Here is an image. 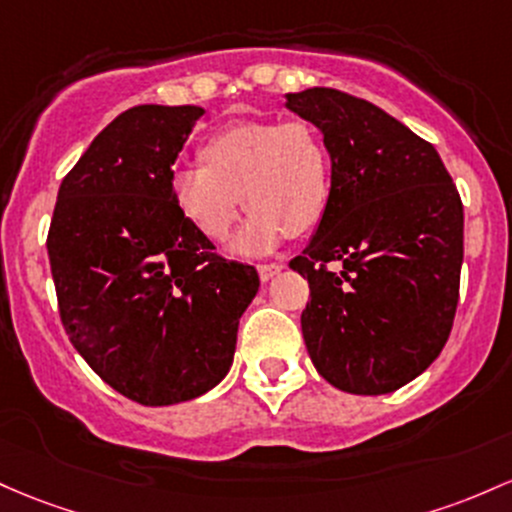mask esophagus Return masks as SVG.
<instances>
[{
  "label": "esophagus",
  "mask_w": 512,
  "mask_h": 512,
  "mask_svg": "<svg viewBox=\"0 0 512 512\" xmlns=\"http://www.w3.org/2000/svg\"><path fill=\"white\" fill-rule=\"evenodd\" d=\"M284 265H279V262H269V265H257V272H260V279L262 282H269L272 277H277L279 272H282Z\"/></svg>",
  "instance_id": "34e87169"
}]
</instances>
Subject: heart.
Masks as SVG:
<instances>
[{"instance_id": "heart-1", "label": "heart", "mask_w": 512, "mask_h": 512, "mask_svg": "<svg viewBox=\"0 0 512 512\" xmlns=\"http://www.w3.org/2000/svg\"><path fill=\"white\" fill-rule=\"evenodd\" d=\"M201 157L204 165L179 167L172 174V196L211 243L228 240L243 204L250 221L238 250L252 255L272 250L284 235L311 233L328 211L333 157L313 123L230 126L206 140Z\"/></svg>"}]
</instances>
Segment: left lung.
<instances>
[{"instance_id": "obj_1", "label": "left lung", "mask_w": 512, "mask_h": 512, "mask_svg": "<svg viewBox=\"0 0 512 512\" xmlns=\"http://www.w3.org/2000/svg\"><path fill=\"white\" fill-rule=\"evenodd\" d=\"M286 106L320 128L333 157L328 211L289 262L311 289L306 350L335 389L391 393L435 362L452 330L462 199L437 150L379 106L330 87L286 94Z\"/></svg>"}]
</instances>
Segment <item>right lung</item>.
Segmentation results:
<instances>
[{"mask_svg": "<svg viewBox=\"0 0 512 512\" xmlns=\"http://www.w3.org/2000/svg\"><path fill=\"white\" fill-rule=\"evenodd\" d=\"M204 109L116 116L65 174L48 230L63 328L84 362L140 406L201 396L233 364L255 267L213 252L172 196V165Z\"/></svg>", "mask_w": 512, "mask_h": 512, "instance_id": "add662e5", "label": "right lung"}]
</instances>
